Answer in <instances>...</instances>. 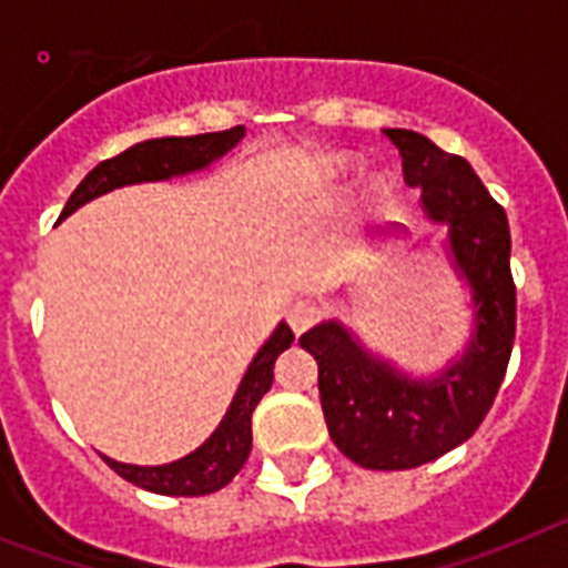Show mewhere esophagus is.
Returning a JSON list of instances; mask_svg holds the SVG:
<instances>
[{
    "mask_svg": "<svg viewBox=\"0 0 568 568\" xmlns=\"http://www.w3.org/2000/svg\"><path fill=\"white\" fill-rule=\"evenodd\" d=\"M320 317H323V305L314 303V300H297V303H291L288 314H285V320H288V325L294 328V334L308 332Z\"/></svg>",
    "mask_w": 568,
    "mask_h": 568,
    "instance_id": "1",
    "label": "esophagus"
}]
</instances>
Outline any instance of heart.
<instances>
[{"label": "heart", "instance_id": "obj_1", "mask_svg": "<svg viewBox=\"0 0 568 568\" xmlns=\"http://www.w3.org/2000/svg\"><path fill=\"white\" fill-rule=\"evenodd\" d=\"M339 168H348V162H339ZM379 191V182L377 180H368L366 182V196H374Z\"/></svg>", "mask_w": 568, "mask_h": 568}]
</instances>
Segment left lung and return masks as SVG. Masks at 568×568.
I'll use <instances>...</instances> for the list:
<instances>
[{
	"instance_id": "left-lung-1",
	"label": "left lung",
	"mask_w": 568,
	"mask_h": 568,
	"mask_svg": "<svg viewBox=\"0 0 568 568\" xmlns=\"http://www.w3.org/2000/svg\"><path fill=\"white\" fill-rule=\"evenodd\" d=\"M403 180L420 189L423 211L448 229V254L471 288L475 332L466 352L432 379L397 372L337 320L300 337L320 368V403L334 446L377 471L423 466L466 443L497 397L515 345V280L506 211L463 156L417 131L388 128Z\"/></svg>"
}]
</instances>
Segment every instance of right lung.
I'll return each instance as SVG.
<instances>
[{
  "label": "right lung",
  "instance_id": "right-lung-1",
  "mask_svg": "<svg viewBox=\"0 0 568 568\" xmlns=\"http://www.w3.org/2000/svg\"><path fill=\"white\" fill-rule=\"evenodd\" d=\"M245 136V128L236 125L229 131H214V134H196V136H162V140H145L131 145L122 154L100 162L93 168L85 180L79 182L77 191L68 200L62 220L71 216L79 205L91 202L93 196H102L122 185H134V182H156L171 180V176L191 174L202 171L220 156H225L236 142ZM294 343V334L285 323L274 328L265 345L251 359L248 372L240 379L234 400L225 412L223 423L216 426L209 440L202 443L196 452L180 457L165 466H131V463L111 460L102 455V460L134 483L140 489L154 491V495L168 497H200L220 491L234 480V475L245 466L251 455V414L256 403L263 400L274 383V359Z\"/></svg>",
  "mask_w": 568,
  "mask_h": 568
}]
</instances>
